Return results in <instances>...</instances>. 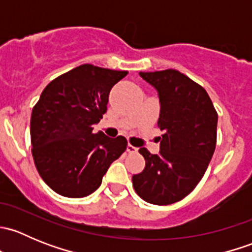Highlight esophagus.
Instances as JSON below:
<instances>
[{
    "mask_svg": "<svg viewBox=\"0 0 252 252\" xmlns=\"http://www.w3.org/2000/svg\"><path fill=\"white\" fill-rule=\"evenodd\" d=\"M136 151H138V149H136V147H134L133 145H130V144L126 145V152H129V154H134V152H136Z\"/></svg>",
    "mask_w": 252,
    "mask_h": 252,
    "instance_id": "1",
    "label": "esophagus"
}]
</instances>
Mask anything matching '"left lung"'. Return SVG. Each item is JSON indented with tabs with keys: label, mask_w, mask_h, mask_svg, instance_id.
I'll use <instances>...</instances> for the list:
<instances>
[{
	"label": "left lung",
	"mask_w": 252,
	"mask_h": 252,
	"mask_svg": "<svg viewBox=\"0 0 252 252\" xmlns=\"http://www.w3.org/2000/svg\"><path fill=\"white\" fill-rule=\"evenodd\" d=\"M139 74L158 93L157 124L164 134L158 155L139 150L146 164L131 178L133 187L146 202L171 205L189 195L204 177L216 149L218 114L205 89L183 73Z\"/></svg>",
	"instance_id": "8db88e82"
}]
</instances>
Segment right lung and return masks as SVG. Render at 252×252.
I'll return each mask as SVG.
<instances>
[{"instance_id":"1","label":"right lung","mask_w":252,"mask_h":252,"mask_svg":"<svg viewBox=\"0 0 252 252\" xmlns=\"http://www.w3.org/2000/svg\"><path fill=\"white\" fill-rule=\"evenodd\" d=\"M128 72L81 64L44 89L30 121L32 152L40 177L57 194H93L126 149L124 136L94 134L107 111L111 89Z\"/></svg>"}]
</instances>
